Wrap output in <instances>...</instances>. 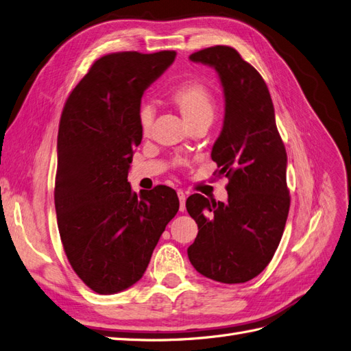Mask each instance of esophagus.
Listing matches in <instances>:
<instances>
[{"label": "esophagus", "mask_w": 351, "mask_h": 351, "mask_svg": "<svg viewBox=\"0 0 351 351\" xmlns=\"http://www.w3.org/2000/svg\"><path fill=\"white\" fill-rule=\"evenodd\" d=\"M177 195H178V200H180V212H184L186 210V199H187L186 193L183 190H178Z\"/></svg>", "instance_id": "1"}]
</instances>
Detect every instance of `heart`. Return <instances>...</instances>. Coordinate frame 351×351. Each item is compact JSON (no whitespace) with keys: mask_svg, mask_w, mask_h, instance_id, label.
<instances>
[{"mask_svg":"<svg viewBox=\"0 0 351 351\" xmlns=\"http://www.w3.org/2000/svg\"><path fill=\"white\" fill-rule=\"evenodd\" d=\"M170 101L178 113L183 116L186 123L193 128L196 125H210L216 112V101L212 91L197 81H187L180 84L170 94ZM154 113L151 107H142L139 112V126L143 136H147L151 130Z\"/></svg>","mask_w":351,"mask_h":351,"instance_id":"heart-1","label":"heart"}]
</instances>
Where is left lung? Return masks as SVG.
Masks as SVG:
<instances>
[{
  "instance_id": "obj_1",
  "label": "left lung",
  "mask_w": 351,
  "mask_h": 351,
  "mask_svg": "<svg viewBox=\"0 0 351 351\" xmlns=\"http://www.w3.org/2000/svg\"><path fill=\"white\" fill-rule=\"evenodd\" d=\"M212 66L225 95V117L212 148L217 177H228V202L191 195L186 208L199 232L189 260L200 274L221 283H245L258 276L279 247L291 206L287 155L276 126L264 80L229 46L190 55Z\"/></svg>"
}]
</instances>
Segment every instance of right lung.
<instances>
[{
    "instance_id": "1",
    "label": "right lung",
    "mask_w": 351,
    "mask_h": 351,
    "mask_svg": "<svg viewBox=\"0 0 351 351\" xmlns=\"http://www.w3.org/2000/svg\"><path fill=\"white\" fill-rule=\"evenodd\" d=\"M174 51L117 52L95 60L72 90L58 132L55 209L71 267L91 291L113 295L147 270L178 212L167 186L132 191L128 173L142 141L143 91L170 66Z\"/></svg>"
}]
</instances>
